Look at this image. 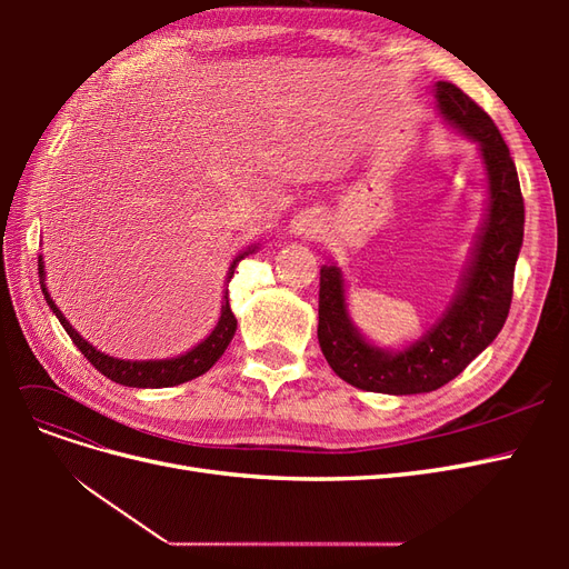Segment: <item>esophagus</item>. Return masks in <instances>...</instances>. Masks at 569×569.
Masks as SVG:
<instances>
[{
    "mask_svg": "<svg viewBox=\"0 0 569 569\" xmlns=\"http://www.w3.org/2000/svg\"><path fill=\"white\" fill-rule=\"evenodd\" d=\"M316 230V218L311 213H299L295 216V220L289 222V232L297 237H306Z\"/></svg>",
    "mask_w": 569,
    "mask_h": 569,
    "instance_id": "esophagus-1",
    "label": "esophagus"
}]
</instances>
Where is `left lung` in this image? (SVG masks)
Here are the masks:
<instances>
[{"label": "left lung", "mask_w": 569, "mask_h": 569, "mask_svg": "<svg viewBox=\"0 0 569 569\" xmlns=\"http://www.w3.org/2000/svg\"><path fill=\"white\" fill-rule=\"evenodd\" d=\"M446 126L479 147L487 206L453 299L420 339L382 349L360 335L347 306V282L337 263L320 268L318 341L343 382L377 393H425L458 377L503 330L510 311L515 263L525 237V201L518 170L487 111L451 82L435 84Z\"/></svg>", "instance_id": "left-lung-1"}]
</instances>
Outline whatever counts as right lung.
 <instances>
[{"mask_svg": "<svg viewBox=\"0 0 569 569\" xmlns=\"http://www.w3.org/2000/svg\"><path fill=\"white\" fill-rule=\"evenodd\" d=\"M258 249V244H251L247 251L239 253L234 261L228 268V278L226 282L232 280L237 263L247 258L249 253H253ZM38 270H40V287L47 306L51 308V313L59 318V322L63 325V330L68 332V337L73 339L76 347L84 353V358L90 363L109 377L111 382L123 385V387H137V389H163V387H176L182 382L194 380V377L203 375L206 370H211L216 366V360L226 353L228 343L232 341L234 332H237V318L230 308V299H228V289L222 295V306H220V318L216 322V327L211 330V335L201 339L194 349H189L176 358H161V360H126V358H113L104 351H99L97 347L88 339H82L76 327L66 320V316L59 311V306L51 299L49 289H47V280H44V261L42 256L38 258Z\"/></svg>", "mask_w": 569, "mask_h": 569, "instance_id": "add662e5", "label": "right lung"}]
</instances>
